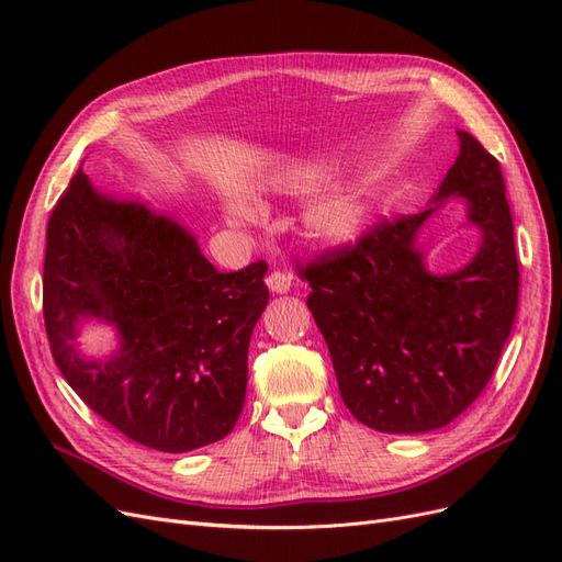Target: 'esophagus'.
Instances as JSON below:
<instances>
[{
	"mask_svg": "<svg viewBox=\"0 0 562 562\" xmlns=\"http://www.w3.org/2000/svg\"><path fill=\"white\" fill-rule=\"evenodd\" d=\"M265 283H267L271 293L283 295V293L291 291L293 279H291V274H283V271H271V274L265 279Z\"/></svg>",
	"mask_w": 562,
	"mask_h": 562,
	"instance_id": "34e87169",
	"label": "esophagus"
}]
</instances>
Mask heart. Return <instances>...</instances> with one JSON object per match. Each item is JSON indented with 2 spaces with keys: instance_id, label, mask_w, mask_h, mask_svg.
Segmentation results:
<instances>
[{
  "instance_id": "b5f03b06",
  "label": "heart",
  "mask_w": 562,
  "mask_h": 562,
  "mask_svg": "<svg viewBox=\"0 0 562 562\" xmlns=\"http://www.w3.org/2000/svg\"><path fill=\"white\" fill-rule=\"evenodd\" d=\"M330 180H333L330 173L321 166L300 168V171H295L285 180V190L295 196H314L326 190ZM225 215L229 220V225L239 229H250L262 220V211L255 206L252 201L241 196H232L225 203ZM366 223H368V203L359 192L353 190L335 192L323 201H318L316 206L307 213V220H304L312 241L321 246L351 244L353 239H359Z\"/></svg>"
}]
</instances>
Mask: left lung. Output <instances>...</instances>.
Wrapping results in <instances>:
<instances>
[{
    "mask_svg": "<svg viewBox=\"0 0 562 562\" xmlns=\"http://www.w3.org/2000/svg\"><path fill=\"white\" fill-rule=\"evenodd\" d=\"M457 135L459 155L427 209L302 269L339 396L382 434L434 431L462 415L514 328L520 274L502 168L471 133ZM450 200L465 203L482 244L464 268L436 276L418 234Z\"/></svg>",
    "mask_w": 562,
    "mask_h": 562,
    "instance_id": "1",
    "label": "left lung"
}]
</instances>
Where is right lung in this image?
Wrapping results in <instances>:
<instances>
[{"instance_id":"right-lung-1","label":"right lung","mask_w":562,"mask_h":562,"mask_svg":"<svg viewBox=\"0 0 562 562\" xmlns=\"http://www.w3.org/2000/svg\"><path fill=\"white\" fill-rule=\"evenodd\" d=\"M265 274V262L220 274L176 215L100 192L79 168L46 229L50 353L77 396L135 443L211 446L241 415ZM91 319L117 333L110 357L78 349Z\"/></svg>"}]
</instances>
